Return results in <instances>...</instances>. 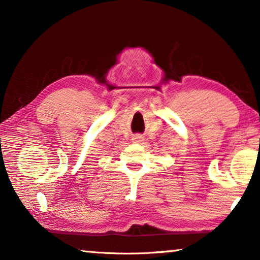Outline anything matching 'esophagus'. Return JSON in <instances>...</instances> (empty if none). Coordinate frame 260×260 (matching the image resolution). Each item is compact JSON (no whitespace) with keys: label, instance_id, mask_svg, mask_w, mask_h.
<instances>
[{"label":"esophagus","instance_id":"obj_1","mask_svg":"<svg viewBox=\"0 0 260 260\" xmlns=\"http://www.w3.org/2000/svg\"><path fill=\"white\" fill-rule=\"evenodd\" d=\"M143 140H144L143 135H141V134H136V135H134V138H133V141H134L135 143H141V142H143Z\"/></svg>","mask_w":260,"mask_h":260}]
</instances>
